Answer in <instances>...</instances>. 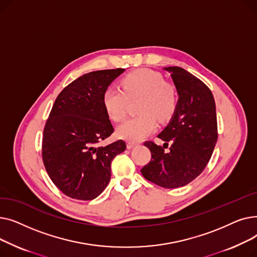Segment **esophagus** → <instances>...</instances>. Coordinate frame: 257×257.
Segmentation results:
<instances>
[{
	"label": "esophagus",
	"mask_w": 257,
	"mask_h": 257,
	"mask_svg": "<svg viewBox=\"0 0 257 257\" xmlns=\"http://www.w3.org/2000/svg\"><path fill=\"white\" fill-rule=\"evenodd\" d=\"M134 146H136V144L131 143V142H128V143H127V149H132V148H133Z\"/></svg>",
	"instance_id": "1"
}]
</instances>
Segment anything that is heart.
Here are the masks:
<instances>
[{"label": "heart", "instance_id": "1", "mask_svg": "<svg viewBox=\"0 0 257 257\" xmlns=\"http://www.w3.org/2000/svg\"><path fill=\"white\" fill-rule=\"evenodd\" d=\"M120 88L110 86L103 93V104L109 117L115 121L126 116L128 99L141 97L139 112L142 114L126 119L116 128V136L130 142H139L155 131L156 117L169 119L177 105L175 88L165 82L160 73L141 69L126 75L120 81Z\"/></svg>", "mask_w": 257, "mask_h": 257}]
</instances>
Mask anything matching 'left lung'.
I'll list each match as a JSON object with an SVG mask.
<instances>
[{
	"instance_id": "obj_1",
	"label": "left lung",
	"mask_w": 257,
	"mask_h": 257,
	"mask_svg": "<svg viewBox=\"0 0 257 257\" xmlns=\"http://www.w3.org/2000/svg\"><path fill=\"white\" fill-rule=\"evenodd\" d=\"M165 70L171 74L178 101L157 138L171 146L165 151L166 146L146 142L152 158L141 172L161 187L177 188L192 182L208 164L218 141L217 113L212 93L200 79L179 66Z\"/></svg>"
}]
</instances>
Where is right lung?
<instances>
[{
    "label": "right lung",
    "mask_w": 257,
    "mask_h": 257,
    "mask_svg": "<svg viewBox=\"0 0 257 257\" xmlns=\"http://www.w3.org/2000/svg\"><path fill=\"white\" fill-rule=\"evenodd\" d=\"M124 69L96 71L67 85L54 103L43 138V159L51 180L73 199L97 198L110 181L112 159L124 141L98 146L113 127L103 93Z\"/></svg>",
    "instance_id": "1"
}]
</instances>
